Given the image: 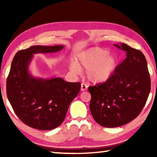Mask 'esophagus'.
I'll use <instances>...</instances> for the list:
<instances>
[{"mask_svg": "<svg viewBox=\"0 0 157 157\" xmlns=\"http://www.w3.org/2000/svg\"><path fill=\"white\" fill-rule=\"evenodd\" d=\"M87 87H88V86H87L86 84L82 83V84H81V91H86V90L87 89Z\"/></svg>", "mask_w": 157, "mask_h": 157, "instance_id": "esophagus-1", "label": "esophagus"}]
</instances>
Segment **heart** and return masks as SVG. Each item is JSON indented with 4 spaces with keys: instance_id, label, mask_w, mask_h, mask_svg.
<instances>
[{
    "instance_id": "obj_1",
    "label": "heart",
    "mask_w": 157,
    "mask_h": 157,
    "mask_svg": "<svg viewBox=\"0 0 157 157\" xmlns=\"http://www.w3.org/2000/svg\"><path fill=\"white\" fill-rule=\"evenodd\" d=\"M118 65L115 55L105 48L93 47L78 53L76 62L70 63V68L74 73H80L81 68L86 71V77L93 83H103L113 75Z\"/></svg>"
}]
</instances>
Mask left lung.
<instances>
[{
  "label": "left lung",
  "mask_w": 157,
  "mask_h": 157,
  "mask_svg": "<svg viewBox=\"0 0 157 157\" xmlns=\"http://www.w3.org/2000/svg\"><path fill=\"white\" fill-rule=\"evenodd\" d=\"M115 46L127 57L105 83L89 87L90 111L94 120L105 127L124 125L136 118L144 107L150 91V78L144 55L125 44Z\"/></svg>",
  "instance_id": "obj_1"
}]
</instances>
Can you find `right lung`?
<instances>
[{
	"label": "right lung",
	"instance_id": "obj_1",
	"mask_svg": "<svg viewBox=\"0 0 157 157\" xmlns=\"http://www.w3.org/2000/svg\"><path fill=\"white\" fill-rule=\"evenodd\" d=\"M64 46H33L16 53L7 79V95L15 113L29 127L50 130L59 126L81 88L62 78L34 77L29 71L34 54L52 53Z\"/></svg>",
	"mask_w": 157,
	"mask_h": 157
}]
</instances>
